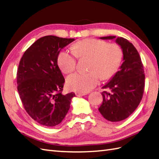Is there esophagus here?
I'll use <instances>...</instances> for the list:
<instances>
[{"label": "esophagus", "instance_id": "1", "mask_svg": "<svg viewBox=\"0 0 159 159\" xmlns=\"http://www.w3.org/2000/svg\"><path fill=\"white\" fill-rule=\"evenodd\" d=\"M87 94H88V93H82V92H76V96H84Z\"/></svg>", "mask_w": 159, "mask_h": 159}]
</instances>
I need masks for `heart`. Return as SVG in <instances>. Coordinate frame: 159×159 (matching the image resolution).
Instances as JSON below:
<instances>
[{
    "mask_svg": "<svg viewBox=\"0 0 159 159\" xmlns=\"http://www.w3.org/2000/svg\"><path fill=\"white\" fill-rule=\"evenodd\" d=\"M73 52L61 51L57 63L66 74L75 70L76 57H90L89 72H75L67 79V84L72 90L87 93L99 83L100 77L107 79L115 74L123 60V51L117 44H108L102 40L89 39L76 43Z\"/></svg>",
    "mask_w": 159,
    "mask_h": 159,
    "instance_id": "b5f03b06",
    "label": "heart"
}]
</instances>
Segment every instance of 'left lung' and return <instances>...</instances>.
I'll use <instances>...</instances> for the list:
<instances>
[{"instance_id":"left-lung-1","label":"left lung","mask_w":159,"mask_h":159,"mask_svg":"<svg viewBox=\"0 0 159 159\" xmlns=\"http://www.w3.org/2000/svg\"><path fill=\"white\" fill-rule=\"evenodd\" d=\"M99 39L114 40L123 51L119 71L103 87L111 92L102 93L103 102L98 109L106 120L119 122L129 116L142 100L145 84L143 64L137 49L127 39L115 36Z\"/></svg>"}]
</instances>
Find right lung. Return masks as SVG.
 I'll use <instances>...</instances> for the list:
<instances>
[{"label":"right lung","instance_id":"right-lung-1","mask_svg":"<svg viewBox=\"0 0 159 159\" xmlns=\"http://www.w3.org/2000/svg\"><path fill=\"white\" fill-rule=\"evenodd\" d=\"M75 40L55 36L38 39L25 51L17 73V90L32 119L46 127L61 123L75 93H61L64 78L57 65L60 51Z\"/></svg>","mask_w":159,"mask_h":159}]
</instances>
